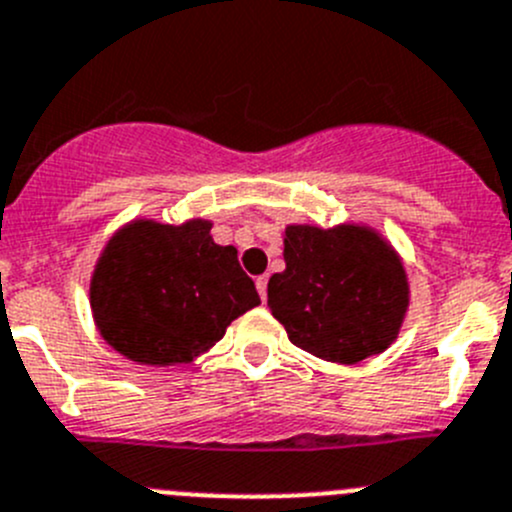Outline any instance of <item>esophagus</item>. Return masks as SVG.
<instances>
[{
  "mask_svg": "<svg viewBox=\"0 0 512 512\" xmlns=\"http://www.w3.org/2000/svg\"><path fill=\"white\" fill-rule=\"evenodd\" d=\"M255 285H257V292H260L262 300H267V275H260V277H257Z\"/></svg>",
  "mask_w": 512,
  "mask_h": 512,
  "instance_id": "obj_1",
  "label": "esophagus"
}]
</instances>
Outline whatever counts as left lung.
Returning <instances> with one entry per match:
<instances>
[{"label":"left lung","instance_id":"8db88e82","mask_svg":"<svg viewBox=\"0 0 512 512\" xmlns=\"http://www.w3.org/2000/svg\"><path fill=\"white\" fill-rule=\"evenodd\" d=\"M282 255L285 272L267 282V305L292 345L342 365L393 345L408 310V277L377 232L290 225Z\"/></svg>","mask_w":512,"mask_h":512}]
</instances>
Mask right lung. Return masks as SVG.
Returning <instances> with one entry per match:
<instances>
[{
    "mask_svg": "<svg viewBox=\"0 0 512 512\" xmlns=\"http://www.w3.org/2000/svg\"><path fill=\"white\" fill-rule=\"evenodd\" d=\"M212 222L122 227L94 267L89 302L104 340L142 365L192 362L227 325L260 305L232 245H215Z\"/></svg>",
    "mask_w": 512,
    "mask_h": 512,
    "instance_id": "right-lung-1",
    "label": "right lung"
}]
</instances>
